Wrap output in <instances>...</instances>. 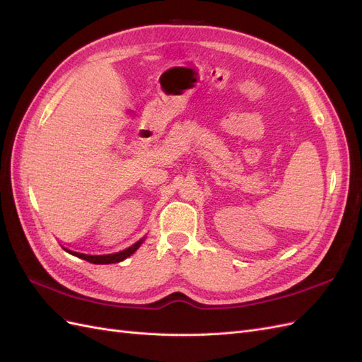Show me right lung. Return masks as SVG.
Masks as SVG:
<instances>
[{"label":"right lung","instance_id":"add662e5","mask_svg":"<svg viewBox=\"0 0 362 362\" xmlns=\"http://www.w3.org/2000/svg\"><path fill=\"white\" fill-rule=\"evenodd\" d=\"M141 242H144V238L139 240L137 243H134L133 246H129L128 249L116 252V254H107V255H87V254H80V252L69 250V249H66V247H63V249L66 250V252H69V254L75 255V257L83 258V259L89 261V262H93V264H113V262L124 261V259L128 258L129 255H133L134 252L139 249V246L141 245Z\"/></svg>","mask_w":362,"mask_h":362}]
</instances>
